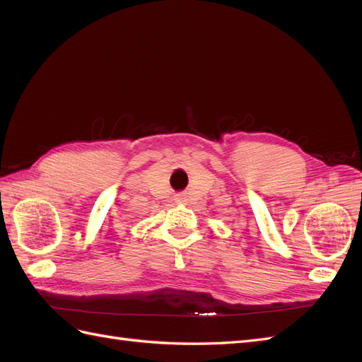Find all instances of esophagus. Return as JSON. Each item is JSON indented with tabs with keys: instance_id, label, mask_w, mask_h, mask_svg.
<instances>
[{
	"instance_id": "1",
	"label": "esophagus",
	"mask_w": 362,
	"mask_h": 362,
	"mask_svg": "<svg viewBox=\"0 0 362 362\" xmlns=\"http://www.w3.org/2000/svg\"><path fill=\"white\" fill-rule=\"evenodd\" d=\"M175 202H178V204H184V202H185V196H184L182 193L175 194Z\"/></svg>"
}]
</instances>
